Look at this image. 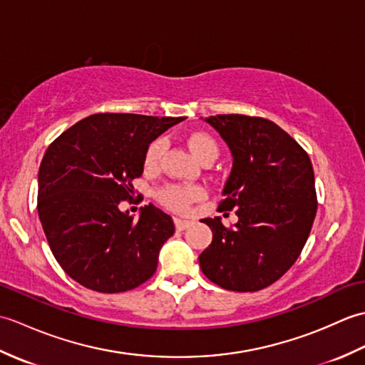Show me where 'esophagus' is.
<instances>
[{"label": "esophagus", "mask_w": 365, "mask_h": 365, "mask_svg": "<svg viewBox=\"0 0 365 365\" xmlns=\"http://www.w3.org/2000/svg\"><path fill=\"white\" fill-rule=\"evenodd\" d=\"M174 224H175V229H177V230H185V229L191 226V221L180 220V218H174Z\"/></svg>", "instance_id": "obj_1"}]
</instances>
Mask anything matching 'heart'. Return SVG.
Listing matches in <instances>:
<instances>
[{"mask_svg": "<svg viewBox=\"0 0 365 365\" xmlns=\"http://www.w3.org/2000/svg\"><path fill=\"white\" fill-rule=\"evenodd\" d=\"M188 145L191 152L195 153V157L200 161L207 157H215L218 155V144H216L215 139L204 133V131H196V133H191L188 138ZM165 149V139L158 138L149 144L144 155V165L147 168H155L158 165L160 157ZM204 191L199 187H185V185H169L160 190L158 197L163 205L174 212H185L188 210L190 204L192 200L202 197Z\"/></svg>", "mask_w": 365, "mask_h": 365, "instance_id": "obj_1", "label": "heart"}]
</instances>
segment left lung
Returning a JSON list of instances; mask_svg holds the SVG:
<instances>
[{"mask_svg":"<svg viewBox=\"0 0 365 365\" xmlns=\"http://www.w3.org/2000/svg\"><path fill=\"white\" fill-rule=\"evenodd\" d=\"M232 153L220 210L237 208L235 227L205 218L212 245L199 255L202 273L232 292H257L293 265L317 213L312 163L294 139L263 118L218 114L204 119Z\"/></svg>","mask_w":365,"mask_h":365,"instance_id":"8db88e82","label":"left lung"}]
</instances>
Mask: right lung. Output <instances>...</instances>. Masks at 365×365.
Returning <instances> with one entry per match:
<instances>
[{"label": "right lung", "mask_w": 365, "mask_h": 365, "mask_svg": "<svg viewBox=\"0 0 365 365\" xmlns=\"http://www.w3.org/2000/svg\"><path fill=\"white\" fill-rule=\"evenodd\" d=\"M185 118L102 113L76 122L46 149L37 212L54 259L73 281L100 293L152 277L173 218L149 204L138 221L119 204L133 195L147 147Z\"/></svg>", "instance_id": "obj_1"}]
</instances>
